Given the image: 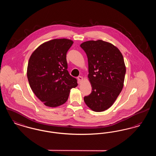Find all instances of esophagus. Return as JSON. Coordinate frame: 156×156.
I'll return each mask as SVG.
<instances>
[{
	"label": "esophagus",
	"mask_w": 156,
	"mask_h": 156,
	"mask_svg": "<svg viewBox=\"0 0 156 156\" xmlns=\"http://www.w3.org/2000/svg\"><path fill=\"white\" fill-rule=\"evenodd\" d=\"M77 79H78V81L79 82V83H81L82 81V80H83V78H82V77L81 76H78Z\"/></svg>",
	"instance_id": "1"
}]
</instances>
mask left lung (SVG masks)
Instances as JSON below:
<instances>
[{
    "mask_svg": "<svg viewBox=\"0 0 156 156\" xmlns=\"http://www.w3.org/2000/svg\"><path fill=\"white\" fill-rule=\"evenodd\" d=\"M80 47L88 57L92 88L83 100L92 111H104L115 102L123 88L126 74L123 57L117 47L101 40L83 42Z\"/></svg>",
    "mask_w": 156,
    "mask_h": 156,
    "instance_id": "left-lung-1",
    "label": "left lung"
}]
</instances>
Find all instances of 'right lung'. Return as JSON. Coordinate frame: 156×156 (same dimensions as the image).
I'll list each match as a JSON object with an SVG mask.
<instances>
[{
	"label": "right lung",
	"instance_id": "add662e5",
	"mask_svg": "<svg viewBox=\"0 0 156 156\" xmlns=\"http://www.w3.org/2000/svg\"><path fill=\"white\" fill-rule=\"evenodd\" d=\"M73 41L54 39L40 45L29 60L27 75L36 96L45 105L57 107L66 103L77 80L68 70L66 55Z\"/></svg>",
	"mask_w": 156,
	"mask_h": 156
}]
</instances>
